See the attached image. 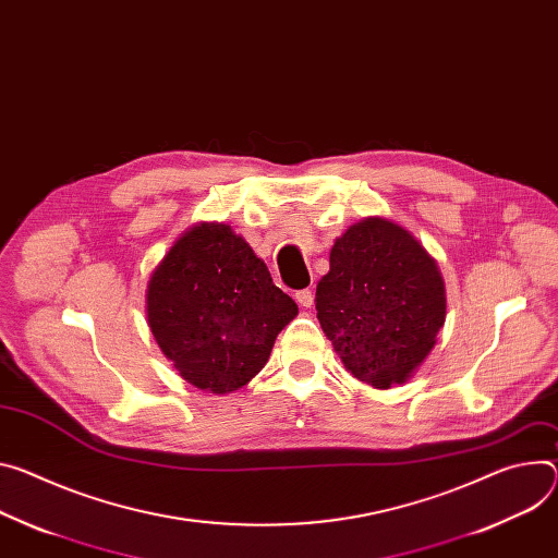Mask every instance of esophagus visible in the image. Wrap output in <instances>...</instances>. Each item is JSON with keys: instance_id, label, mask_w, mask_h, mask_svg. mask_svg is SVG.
<instances>
[{"instance_id": "esophagus-1", "label": "esophagus", "mask_w": 558, "mask_h": 558, "mask_svg": "<svg viewBox=\"0 0 558 558\" xmlns=\"http://www.w3.org/2000/svg\"><path fill=\"white\" fill-rule=\"evenodd\" d=\"M295 300L300 307H312L314 305V291L312 289H300L295 291Z\"/></svg>"}]
</instances>
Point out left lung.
<instances>
[{"instance_id":"obj_1","label":"left lung","mask_w":558,"mask_h":558,"mask_svg":"<svg viewBox=\"0 0 558 558\" xmlns=\"http://www.w3.org/2000/svg\"><path fill=\"white\" fill-rule=\"evenodd\" d=\"M316 310L344 367L389 389L408 380L436 344L447 310L445 282L410 231L367 218L333 242Z\"/></svg>"}]
</instances>
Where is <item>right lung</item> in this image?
<instances>
[{
  "label": "right lung",
  "mask_w": 558,
  "mask_h": 558,
  "mask_svg": "<svg viewBox=\"0 0 558 558\" xmlns=\"http://www.w3.org/2000/svg\"><path fill=\"white\" fill-rule=\"evenodd\" d=\"M295 314L267 265L227 225L186 231L146 289L148 327L165 356L184 380L214 393L256 376Z\"/></svg>",
  "instance_id": "1"
}]
</instances>
